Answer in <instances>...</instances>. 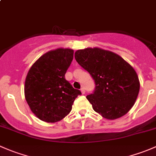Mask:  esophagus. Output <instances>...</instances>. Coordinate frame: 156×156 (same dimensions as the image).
Wrapping results in <instances>:
<instances>
[{
  "label": "esophagus",
  "mask_w": 156,
  "mask_h": 156,
  "mask_svg": "<svg viewBox=\"0 0 156 156\" xmlns=\"http://www.w3.org/2000/svg\"><path fill=\"white\" fill-rule=\"evenodd\" d=\"M81 93H82V94H85V92H86L85 88H84V87H82L81 88Z\"/></svg>",
  "instance_id": "esophagus-1"
}]
</instances>
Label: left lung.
<instances>
[{
    "instance_id": "left-lung-1",
    "label": "left lung",
    "mask_w": 156,
    "mask_h": 156,
    "mask_svg": "<svg viewBox=\"0 0 156 156\" xmlns=\"http://www.w3.org/2000/svg\"><path fill=\"white\" fill-rule=\"evenodd\" d=\"M75 58L94 80V92L87 96L94 111L109 120L125 115L140 90L133 67L116 53L97 48L77 50Z\"/></svg>"
}]
</instances>
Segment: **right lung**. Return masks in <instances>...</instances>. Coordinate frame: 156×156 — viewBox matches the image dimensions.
<instances>
[{
  "instance_id": "1",
  "label": "right lung",
  "mask_w": 156,
  "mask_h": 156,
  "mask_svg": "<svg viewBox=\"0 0 156 156\" xmlns=\"http://www.w3.org/2000/svg\"><path fill=\"white\" fill-rule=\"evenodd\" d=\"M74 50L59 48L41 56L29 69L25 82V97L31 112L41 120L57 122L72 110L81 95L65 78Z\"/></svg>"
}]
</instances>
